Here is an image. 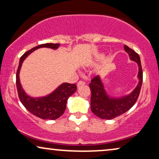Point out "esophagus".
<instances>
[{
    "label": "esophagus",
    "mask_w": 159,
    "mask_h": 159,
    "mask_svg": "<svg viewBox=\"0 0 159 159\" xmlns=\"http://www.w3.org/2000/svg\"><path fill=\"white\" fill-rule=\"evenodd\" d=\"M84 84H85V82H83V81H79V82H78V83H77V86L80 87L81 85H84Z\"/></svg>",
    "instance_id": "esophagus-1"
}]
</instances>
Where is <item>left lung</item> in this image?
<instances>
[{
	"mask_svg": "<svg viewBox=\"0 0 159 159\" xmlns=\"http://www.w3.org/2000/svg\"><path fill=\"white\" fill-rule=\"evenodd\" d=\"M124 48L129 54L130 59L138 63L139 82L135 89L129 95L121 98H113L108 95L98 75L91 80L89 84L91 91V111L95 116L101 119H112L127 112L134 105L140 95L143 83V70L140 56L126 45H124Z\"/></svg>",
	"mask_w": 159,
	"mask_h": 159,
	"instance_id": "1",
	"label": "left lung"
}]
</instances>
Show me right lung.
<instances>
[{
  "instance_id": "right-lung-1",
  "label": "right lung",
  "mask_w": 159,
  "mask_h": 159,
  "mask_svg": "<svg viewBox=\"0 0 159 159\" xmlns=\"http://www.w3.org/2000/svg\"><path fill=\"white\" fill-rule=\"evenodd\" d=\"M59 43H45L39 45L24 53L19 60V64L16 71V88L19 98L21 103L34 116L42 119L54 120L61 116L66 109L67 100L77 90L75 84L63 83L58 86L53 93L44 97L33 98L29 96L25 92L19 80V71L24 60L35 50L40 48H49L53 50L59 47Z\"/></svg>"
}]
</instances>
